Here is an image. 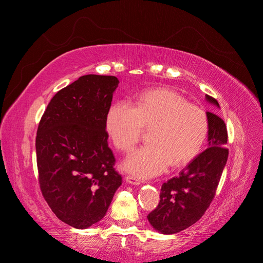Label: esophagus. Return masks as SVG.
<instances>
[{
    "label": "esophagus",
    "mask_w": 263,
    "mask_h": 263,
    "mask_svg": "<svg viewBox=\"0 0 263 263\" xmlns=\"http://www.w3.org/2000/svg\"><path fill=\"white\" fill-rule=\"evenodd\" d=\"M125 180L127 183H129L132 185H139L141 183V181L137 177H134V176H127Z\"/></svg>",
    "instance_id": "esophagus-1"
}]
</instances>
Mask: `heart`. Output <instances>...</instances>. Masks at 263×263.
<instances>
[{"instance_id": "b5f03b06", "label": "heart", "mask_w": 263, "mask_h": 263, "mask_svg": "<svg viewBox=\"0 0 263 263\" xmlns=\"http://www.w3.org/2000/svg\"><path fill=\"white\" fill-rule=\"evenodd\" d=\"M105 128L114 146L128 151L139 140L144 128L149 145L127 157L123 169L140 178L162 173L169 164L178 168L200 153L209 134V118L197 105L190 104L178 92L154 89L141 92L132 106L118 102L109 107Z\"/></svg>"}]
</instances>
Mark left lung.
<instances>
[{
  "label": "left lung",
  "mask_w": 263,
  "mask_h": 263,
  "mask_svg": "<svg viewBox=\"0 0 263 263\" xmlns=\"http://www.w3.org/2000/svg\"><path fill=\"white\" fill-rule=\"evenodd\" d=\"M210 104L219 108L218 102L205 95ZM209 134L206 148L183 169L179 176L161 186L160 202L147 218L158 233L177 234L200 219L215 196L227 158V129L216 114L206 112Z\"/></svg>",
  "instance_id": "left-lung-1"
}]
</instances>
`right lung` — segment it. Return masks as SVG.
Returning a JSON list of instances; mask_svg holds the SVG:
<instances>
[{"label": "right lung", "instance_id": "add662e5", "mask_svg": "<svg viewBox=\"0 0 263 263\" xmlns=\"http://www.w3.org/2000/svg\"><path fill=\"white\" fill-rule=\"evenodd\" d=\"M112 76L86 74L55 93L38 126L39 185L60 220L78 229L97 224L122 177L113 168L105 118L118 86Z\"/></svg>", "mask_w": 263, "mask_h": 263}]
</instances>
